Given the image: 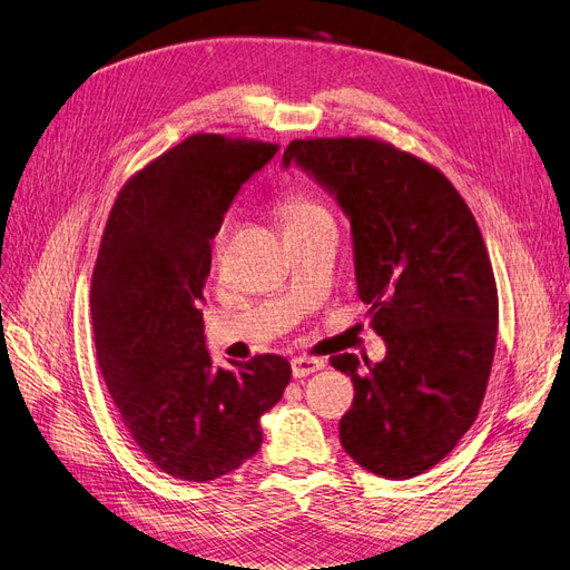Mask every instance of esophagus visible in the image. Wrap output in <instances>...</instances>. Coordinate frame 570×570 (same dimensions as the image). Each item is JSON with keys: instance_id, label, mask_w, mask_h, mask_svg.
<instances>
[{"instance_id": "obj_1", "label": "esophagus", "mask_w": 570, "mask_h": 570, "mask_svg": "<svg viewBox=\"0 0 570 570\" xmlns=\"http://www.w3.org/2000/svg\"><path fill=\"white\" fill-rule=\"evenodd\" d=\"M325 366L323 358H314V356H295L292 358V375L295 377H306L316 371H321Z\"/></svg>"}]
</instances>
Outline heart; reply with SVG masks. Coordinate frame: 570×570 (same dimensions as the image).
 I'll list each match as a JSON object with an SVG mask.
<instances>
[{
	"instance_id": "b5f03b06",
	"label": "heart",
	"mask_w": 570,
	"mask_h": 570,
	"mask_svg": "<svg viewBox=\"0 0 570 570\" xmlns=\"http://www.w3.org/2000/svg\"><path fill=\"white\" fill-rule=\"evenodd\" d=\"M278 212H281V218H283L285 226H295V223L327 216L323 206L314 197H308L306 193H287L281 199Z\"/></svg>"
}]
</instances>
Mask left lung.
Instances as JSON below:
<instances>
[{
	"label": "left lung",
	"instance_id": "8db88e82",
	"mask_svg": "<svg viewBox=\"0 0 570 570\" xmlns=\"http://www.w3.org/2000/svg\"><path fill=\"white\" fill-rule=\"evenodd\" d=\"M289 164L350 218L356 292L387 347L377 364L331 358L354 383L340 442L361 469L409 480L454 450L488 390L499 299L485 243L456 187L387 142L292 140Z\"/></svg>",
	"mask_w": 570,
	"mask_h": 570
}]
</instances>
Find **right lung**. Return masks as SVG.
I'll use <instances>...</instances> for the list:
<instances>
[{
	"label": "right lung",
	"mask_w": 570,
	"mask_h": 570,
	"mask_svg": "<svg viewBox=\"0 0 570 570\" xmlns=\"http://www.w3.org/2000/svg\"><path fill=\"white\" fill-rule=\"evenodd\" d=\"M275 151L189 135L126 183L101 237L90 295L99 368L128 435L180 480L209 482L252 459L292 377L278 354L214 366L199 308L223 214Z\"/></svg>",
	"instance_id": "obj_1"
}]
</instances>
